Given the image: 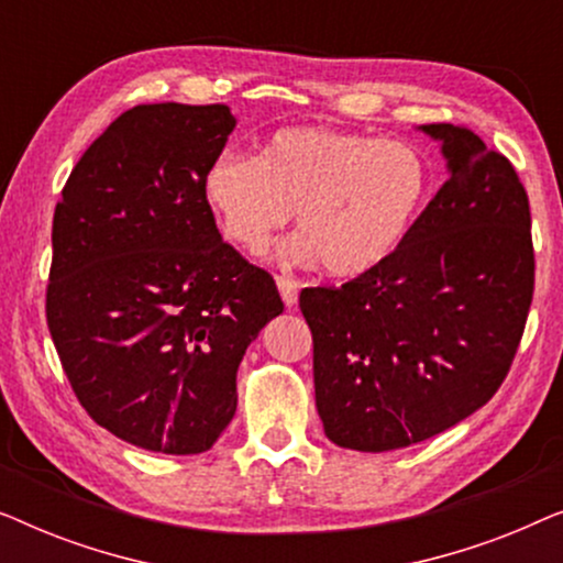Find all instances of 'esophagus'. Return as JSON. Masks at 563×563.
Segmentation results:
<instances>
[{"label": "esophagus", "mask_w": 563, "mask_h": 563, "mask_svg": "<svg viewBox=\"0 0 563 563\" xmlns=\"http://www.w3.org/2000/svg\"><path fill=\"white\" fill-rule=\"evenodd\" d=\"M276 287H279V295L284 299V305L287 307H295L297 305V291H299V284L291 279V276H276Z\"/></svg>", "instance_id": "1"}]
</instances>
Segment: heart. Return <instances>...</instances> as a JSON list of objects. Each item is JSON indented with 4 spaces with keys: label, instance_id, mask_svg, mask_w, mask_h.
<instances>
[{
    "label": "heart",
    "instance_id": "obj_1",
    "mask_svg": "<svg viewBox=\"0 0 563 563\" xmlns=\"http://www.w3.org/2000/svg\"><path fill=\"white\" fill-rule=\"evenodd\" d=\"M202 195L222 235L266 251L297 210L295 251L333 276H361L395 256L430 195L418 145L328 128H284L261 156L222 151L205 168Z\"/></svg>",
    "mask_w": 563,
    "mask_h": 563
}]
</instances>
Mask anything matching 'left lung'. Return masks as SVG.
Returning <instances> with one entry per match:
<instances>
[{
	"instance_id": "obj_1",
	"label": "left lung",
	"mask_w": 563,
	"mask_h": 563,
	"mask_svg": "<svg viewBox=\"0 0 563 563\" xmlns=\"http://www.w3.org/2000/svg\"><path fill=\"white\" fill-rule=\"evenodd\" d=\"M449 179L387 264L299 295L312 330L314 405L353 451L428 441L487 405L533 302L530 205L518 172L464 125H422Z\"/></svg>"
}]
</instances>
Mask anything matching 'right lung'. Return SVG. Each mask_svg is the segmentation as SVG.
Returning <instances> with one entry per match:
<instances>
[{
	"instance_id": "obj_1",
	"label": "right lung",
	"mask_w": 563,
	"mask_h": 563,
	"mask_svg": "<svg viewBox=\"0 0 563 563\" xmlns=\"http://www.w3.org/2000/svg\"><path fill=\"white\" fill-rule=\"evenodd\" d=\"M233 128L225 104H137L84 151L53 212L45 318L60 366L89 418L145 451L212 449L245 349L284 310L202 195Z\"/></svg>"
}]
</instances>
